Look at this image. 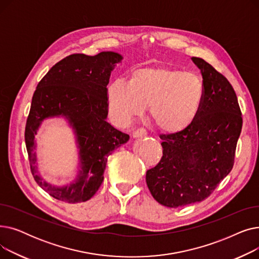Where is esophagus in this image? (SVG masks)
I'll use <instances>...</instances> for the list:
<instances>
[{
	"label": "esophagus",
	"instance_id": "obj_1",
	"mask_svg": "<svg viewBox=\"0 0 259 259\" xmlns=\"http://www.w3.org/2000/svg\"><path fill=\"white\" fill-rule=\"evenodd\" d=\"M145 137H147V131H146L145 129H143V128L138 129V130H135V131L133 132V138H134V139L145 138Z\"/></svg>",
	"mask_w": 259,
	"mask_h": 259
}]
</instances>
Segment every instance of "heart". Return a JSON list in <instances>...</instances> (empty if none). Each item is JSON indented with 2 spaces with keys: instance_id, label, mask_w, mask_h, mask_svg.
Here are the masks:
<instances>
[{
  "instance_id": "heart-1",
  "label": "heart",
  "mask_w": 259,
  "mask_h": 259,
  "mask_svg": "<svg viewBox=\"0 0 259 259\" xmlns=\"http://www.w3.org/2000/svg\"><path fill=\"white\" fill-rule=\"evenodd\" d=\"M203 84L192 72L170 67H140L129 77V84L113 80L107 88L109 114L118 126H128L144 114L166 133L186 130L195 119L202 103Z\"/></svg>"
}]
</instances>
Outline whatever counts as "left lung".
<instances>
[{
  "mask_svg": "<svg viewBox=\"0 0 259 259\" xmlns=\"http://www.w3.org/2000/svg\"><path fill=\"white\" fill-rule=\"evenodd\" d=\"M202 76L199 111L186 130L160 135L162 157L146 173L147 186L169 208L200 202L231 172L242 118L229 80L199 58H191Z\"/></svg>",
  "mask_w": 259,
  "mask_h": 259,
  "instance_id": "1",
  "label": "left lung"
}]
</instances>
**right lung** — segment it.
Listing matches in <instances>:
<instances>
[{"mask_svg":"<svg viewBox=\"0 0 259 259\" xmlns=\"http://www.w3.org/2000/svg\"><path fill=\"white\" fill-rule=\"evenodd\" d=\"M122 59L113 51L94 57L72 54L54 65L37 84L26 122L25 143L35 182L54 198L69 203L90 199L104 181L107 157L129 141L128 134L107 121V85ZM49 118H64L76 138L78 174L64 186L45 181L36 161L35 135Z\"/></svg>","mask_w":259,"mask_h":259,"instance_id":"1","label":"right lung"}]
</instances>
